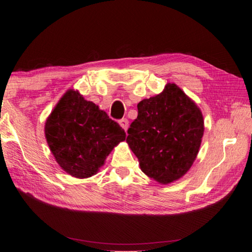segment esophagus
Returning <instances> with one entry per match:
<instances>
[{"instance_id": "esophagus-1", "label": "esophagus", "mask_w": 252, "mask_h": 252, "mask_svg": "<svg viewBox=\"0 0 252 252\" xmlns=\"http://www.w3.org/2000/svg\"><path fill=\"white\" fill-rule=\"evenodd\" d=\"M119 125H120L123 129L126 131L127 127H129V121H127L126 119H121V120L119 121Z\"/></svg>"}]
</instances>
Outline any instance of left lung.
I'll return each instance as SVG.
<instances>
[{"mask_svg": "<svg viewBox=\"0 0 252 252\" xmlns=\"http://www.w3.org/2000/svg\"><path fill=\"white\" fill-rule=\"evenodd\" d=\"M203 132L199 106L177 84L167 83L159 94L139 102L126 142L142 172L168 185L192 167Z\"/></svg>", "mask_w": 252, "mask_h": 252, "instance_id": "8db88e82", "label": "left lung"}]
</instances>
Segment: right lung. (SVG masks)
<instances>
[{"mask_svg":"<svg viewBox=\"0 0 252 252\" xmlns=\"http://www.w3.org/2000/svg\"><path fill=\"white\" fill-rule=\"evenodd\" d=\"M44 133L52 155L66 173L96 174L106 157L126 140V132L78 90H67L46 119Z\"/></svg>","mask_w":252,"mask_h":252,"instance_id":"add662e5","label":"right lung"}]
</instances>
